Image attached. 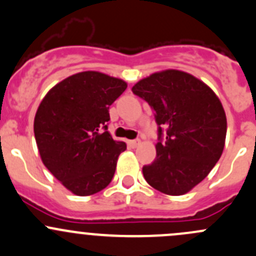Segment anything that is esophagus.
<instances>
[{
    "instance_id": "obj_1",
    "label": "esophagus",
    "mask_w": 256,
    "mask_h": 256,
    "mask_svg": "<svg viewBox=\"0 0 256 256\" xmlns=\"http://www.w3.org/2000/svg\"><path fill=\"white\" fill-rule=\"evenodd\" d=\"M139 144H140V140H139V139H133V140L128 142V146L130 148H136Z\"/></svg>"
}]
</instances>
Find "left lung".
Returning a JSON list of instances; mask_svg holds the SVG:
<instances>
[{
    "label": "left lung",
    "mask_w": 256,
    "mask_h": 256,
    "mask_svg": "<svg viewBox=\"0 0 256 256\" xmlns=\"http://www.w3.org/2000/svg\"><path fill=\"white\" fill-rule=\"evenodd\" d=\"M132 91L152 107L158 124L156 159L143 166L144 178L162 194H186L223 152L226 118L220 98L206 84L180 70L152 74Z\"/></svg>",
    "instance_id": "obj_1"
}]
</instances>
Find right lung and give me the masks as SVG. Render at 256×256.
<instances>
[{
    "label": "right lung",
    "instance_id": "1",
    "mask_svg": "<svg viewBox=\"0 0 256 256\" xmlns=\"http://www.w3.org/2000/svg\"><path fill=\"white\" fill-rule=\"evenodd\" d=\"M126 88L120 78L84 71L55 85L39 104L34 136L42 162L78 196L108 186L118 156L127 149L107 130L110 106Z\"/></svg>",
    "mask_w": 256,
    "mask_h": 256
}]
</instances>
